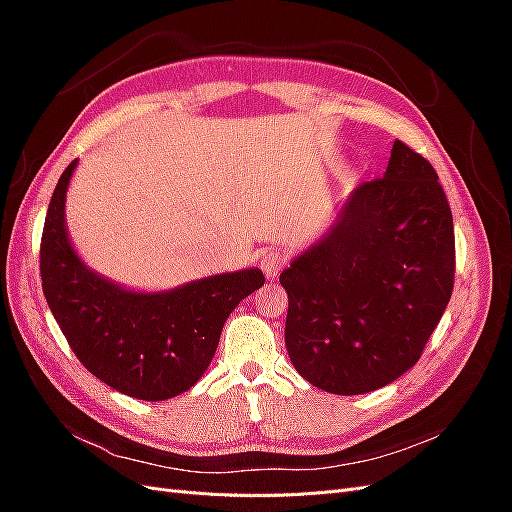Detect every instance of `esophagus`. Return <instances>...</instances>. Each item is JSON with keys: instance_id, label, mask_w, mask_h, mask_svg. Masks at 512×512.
<instances>
[{"instance_id": "obj_1", "label": "esophagus", "mask_w": 512, "mask_h": 512, "mask_svg": "<svg viewBox=\"0 0 512 512\" xmlns=\"http://www.w3.org/2000/svg\"><path fill=\"white\" fill-rule=\"evenodd\" d=\"M284 267H286V256L277 250H269L260 258V269L267 275V280H275Z\"/></svg>"}]
</instances>
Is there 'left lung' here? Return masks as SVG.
I'll return each instance as SVG.
<instances>
[{"label":"left lung","instance_id":"left-lung-1","mask_svg":"<svg viewBox=\"0 0 512 512\" xmlns=\"http://www.w3.org/2000/svg\"><path fill=\"white\" fill-rule=\"evenodd\" d=\"M280 284L288 356L309 384L361 395L406 374L455 284L453 213L436 168L395 141L384 177L354 190Z\"/></svg>","mask_w":512,"mask_h":512}]
</instances>
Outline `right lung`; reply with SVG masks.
Listing matches in <instances>:
<instances>
[{
    "instance_id": "obj_1",
    "label": "right lung",
    "mask_w": 512,
    "mask_h": 512,
    "mask_svg": "<svg viewBox=\"0 0 512 512\" xmlns=\"http://www.w3.org/2000/svg\"><path fill=\"white\" fill-rule=\"evenodd\" d=\"M76 160L61 173L40 241L42 292L76 359L115 391L170 399L209 367L232 309L265 284L260 269L213 275L170 292H130L89 271L64 226Z\"/></svg>"
}]
</instances>
